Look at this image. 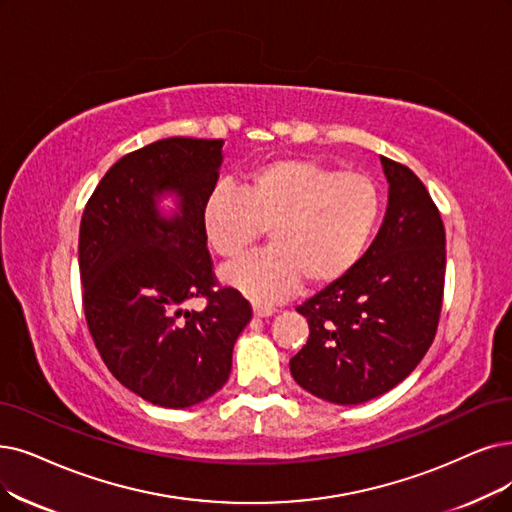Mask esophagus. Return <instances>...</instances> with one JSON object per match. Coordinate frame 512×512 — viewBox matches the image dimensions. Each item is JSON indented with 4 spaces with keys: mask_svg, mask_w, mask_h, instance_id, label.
I'll return each instance as SVG.
<instances>
[{
    "mask_svg": "<svg viewBox=\"0 0 512 512\" xmlns=\"http://www.w3.org/2000/svg\"><path fill=\"white\" fill-rule=\"evenodd\" d=\"M252 309H254V315L256 317H271L273 313H275V309H273V306H269V304H260V302H254L252 304Z\"/></svg>",
    "mask_w": 512,
    "mask_h": 512,
    "instance_id": "34e87169",
    "label": "esophagus"
}]
</instances>
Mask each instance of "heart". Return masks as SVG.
I'll list each match as a JSON object with an SVG mask.
<instances>
[{"label": "heart", "instance_id": "b5f03b06", "mask_svg": "<svg viewBox=\"0 0 512 512\" xmlns=\"http://www.w3.org/2000/svg\"><path fill=\"white\" fill-rule=\"evenodd\" d=\"M384 208L378 182L311 157L260 161L241 176V193L216 187L203 199L201 227L222 258L239 256L269 227L271 248L222 269L229 288L256 302L288 296L304 279L323 288L355 269Z\"/></svg>", "mask_w": 512, "mask_h": 512}]
</instances>
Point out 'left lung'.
Returning a JSON list of instances; mask_svg holds the SVG:
<instances>
[{
	"label": "left lung",
	"instance_id": "1",
	"mask_svg": "<svg viewBox=\"0 0 512 512\" xmlns=\"http://www.w3.org/2000/svg\"><path fill=\"white\" fill-rule=\"evenodd\" d=\"M382 227L351 273L298 306L309 340L290 361L311 395L357 405L410 376L433 344L445 283V229L422 180L380 157Z\"/></svg>",
	"mask_w": 512,
	"mask_h": 512
}]
</instances>
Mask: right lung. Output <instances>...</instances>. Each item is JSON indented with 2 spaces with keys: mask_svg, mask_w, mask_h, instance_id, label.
<instances>
[{
  "mask_svg": "<svg viewBox=\"0 0 512 512\" xmlns=\"http://www.w3.org/2000/svg\"><path fill=\"white\" fill-rule=\"evenodd\" d=\"M224 140L163 138L121 157L94 189L79 227L84 311L111 374L145 401L182 410L229 380L233 346L252 319L233 288L214 290L201 227ZM177 197V212L158 210ZM206 295L203 312L184 302Z\"/></svg>",
  "mask_w": 512,
  "mask_h": 512,
  "instance_id": "add662e5",
  "label": "right lung"
}]
</instances>
